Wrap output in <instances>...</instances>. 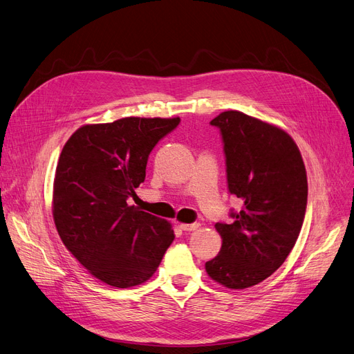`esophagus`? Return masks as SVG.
<instances>
[{
  "instance_id": "obj_1",
  "label": "esophagus",
  "mask_w": 354,
  "mask_h": 354,
  "mask_svg": "<svg viewBox=\"0 0 354 354\" xmlns=\"http://www.w3.org/2000/svg\"><path fill=\"white\" fill-rule=\"evenodd\" d=\"M199 225V223H191V224H179V227L183 230V232H194Z\"/></svg>"
}]
</instances>
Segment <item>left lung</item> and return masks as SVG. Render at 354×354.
Wrapping results in <instances>:
<instances>
[{
    "label": "left lung",
    "mask_w": 354,
    "mask_h": 354,
    "mask_svg": "<svg viewBox=\"0 0 354 354\" xmlns=\"http://www.w3.org/2000/svg\"><path fill=\"white\" fill-rule=\"evenodd\" d=\"M209 124L221 134L228 192L243 207L230 209V224H215L223 245L205 269L215 282L244 289L278 270L295 245L308 182L298 146L283 130L240 111H224Z\"/></svg>",
    "instance_id": "obj_1"
}]
</instances>
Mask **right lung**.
I'll use <instances>...</instances> for the list:
<instances>
[{
    "mask_svg": "<svg viewBox=\"0 0 354 354\" xmlns=\"http://www.w3.org/2000/svg\"><path fill=\"white\" fill-rule=\"evenodd\" d=\"M180 118L126 117L76 130L60 153L53 218L66 249L115 288L146 282L175 234L167 221L129 205L150 151Z\"/></svg>",
    "mask_w": 354,
    "mask_h": 354,
    "instance_id": "obj_1",
    "label": "right lung"
}]
</instances>
